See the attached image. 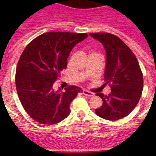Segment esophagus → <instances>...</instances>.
<instances>
[{
  "label": "esophagus",
  "instance_id": "esophagus-1",
  "mask_svg": "<svg viewBox=\"0 0 156 156\" xmlns=\"http://www.w3.org/2000/svg\"><path fill=\"white\" fill-rule=\"evenodd\" d=\"M83 94L84 95H86V96H88V97H92V96H94V94L93 92L88 91V90H83Z\"/></svg>",
  "mask_w": 156,
  "mask_h": 156
}]
</instances>
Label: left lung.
I'll list each match as a JSON object with an SVG mask.
<instances>
[{
  "instance_id": "obj_1",
  "label": "left lung",
  "mask_w": 156,
  "mask_h": 156,
  "mask_svg": "<svg viewBox=\"0 0 156 156\" xmlns=\"http://www.w3.org/2000/svg\"><path fill=\"white\" fill-rule=\"evenodd\" d=\"M90 35L100 41L106 51L105 84L111 93L101 98L102 105L95 113L101 118L115 121L129 115L138 103L143 90V73L138 61L129 47L114 34L91 33Z\"/></svg>"
}]
</instances>
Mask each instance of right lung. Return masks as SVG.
<instances>
[{
	"instance_id": "add662e5",
	"label": "right lung",
	"mask_w": 156,
	"mask_h": 156,
	"mask_svg": "<svg viewBox=\"0 0 156 156\" xmlns=\"http://www.w3.org/2000/svg\"><path fill=\"white\" fill-rule=\"evenodd\" d=\"M87 34L48 32L26 47L18 62L16 86L22 105L28 115L41 124L53 125L70 113V104L83 90L69 86L61 93L53 85L67 67V58Z\"/></svg>"
}]
</instances>
